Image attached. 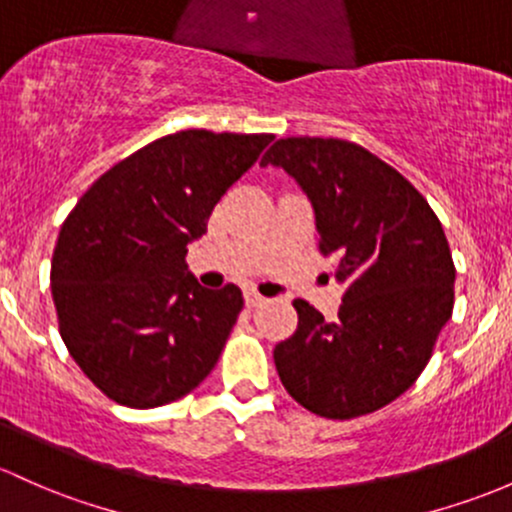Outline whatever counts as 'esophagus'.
Returning a JSON list of instances; mask_svg holds the SVG:
<instances>
[{
	"mask_svg": "<svg viewBox=\"0 0 512 512\" xmlns=\"http://www.w3.org/2000/svg\"><path fill=\"white\" fill-rule=\"evenodd\" d=\"M244 298H246V305H249V307H258V305H261V302H266V298H261V295H258L256 290H249V293H246Z\"/></svg>",
	"mask_w": 512,
	"mask_h": 512,
	"instance_id": "esophagus-1",
	"label": "esophagus"
}]
</instances>
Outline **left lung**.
<instances>
[{
    "label": "left lung",
    "mask_w": 512,
    "mask_h": 512,
    "mask_svg": "<svg viewBox=\"0 0 512 512\" xmlns=\"http://www.w3.org/2000/svg\"><path fill=\"white\" fill-rule=\"evenodd\" d=\"M261 166L283 168L310 200L320 251L344 285L337 320L295 300L298 329L273 349L285 390L329 420L403 395L454 310V261L437 214L403 175L342 139L293 136Z\"/></svg>",
    "instance_id": "8db88e82"
}]
</instances>
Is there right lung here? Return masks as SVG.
Instances as JSON below:
<instances>
[{
    "mask_svg": "<svg viewBox=\"0 0 512 512\" xmlns=\"http://www.w3.org/2000/svg\"><path fill=\"white\" fill-rule=\"evenodd\" d=\"M271 134L188 129L119 161L60 227L51 290L75 364L114 403L158 408L210 376L239 317L236 285L207 290L188 244Z\"/></svg>",
    "mask_w": 512,
    "mask_h": 512,
    "instance_id": "add662e5",
    "label": "right lung"
}]
</instances>
